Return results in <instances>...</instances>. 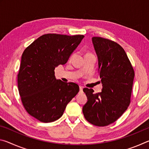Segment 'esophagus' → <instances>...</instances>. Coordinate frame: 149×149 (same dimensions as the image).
Here are the masks:
<instances>
[{"mask_svg":"<svg viewBox=\"0 0 149 149\" xmlns=\"http://www.w3.org/2000/svg\"><path fill=\"white\" fill-rule=\"evenodd\" d=\"M83 89H84V87H83L82 86H79V92L80 93L83 92Z\"/></svg>","mask_w":149,"mask_h":149,"instance_id":"esophagus-1","label":"esophagus"}]
</instances>
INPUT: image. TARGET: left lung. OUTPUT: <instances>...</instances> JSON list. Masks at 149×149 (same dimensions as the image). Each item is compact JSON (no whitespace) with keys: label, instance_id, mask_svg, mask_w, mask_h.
I'll use <instances>...</instances> for the list:
<instances>
[{"label":"left lung","instance_id":"8db88e82","mask_svg":"<svg viewBox=\"0 0 149 149\" xmlns=\"http://www.w3.org/2000/svg\"><path fill=\"white\" fill-rule=\"evenodd\" d=\"M99 61L102 92L95 94L84 88L87 102L83 107L84 117L93 125L107 126L116 122L129 107L134 70L124 49L111 40L92 38Z\"/></svg>","mask_w":149,"mask_h":149}]
</instances>
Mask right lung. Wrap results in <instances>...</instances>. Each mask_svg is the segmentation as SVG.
<instances>
[{
    "label": "right lung",
    "mask_w": 149,
    "mask_h": 149,
    "mask_svg": "<svg viewBox=\"0 0 149 149\" xmlns=\"http://www.w3.org/2000/svg\"><path fill=\"white\" fill-rule=\"evenodd\" d=\"M84 37L83 35L45 34L22 54L17 74L19 93L27 113L40 122L59 119L79 92L77 84L56 79L54 69L67 62Z\"/></svg>",
    "instance_id": "right-lung-1"
}]
</instances>
